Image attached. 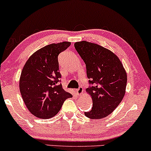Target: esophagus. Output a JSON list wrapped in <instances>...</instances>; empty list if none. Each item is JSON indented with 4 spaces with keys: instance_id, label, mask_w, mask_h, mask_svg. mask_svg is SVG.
I'll use <instances>...</instances> for the list:
<instances>
[{
    "instance_id": "esophagus-1",
    "label": "esophagus",
    "mask_w": 151,
    "mask_h": 151,
    "mask_svg": "<svg viewBox=\"0 0 151 151\" xmlns=\"http://www.w3.org/2000/svg\"><path fill=\"white\" fill-rule=\"evenodd\" d=\"M76 92H77L78 95H82L83 93V88L82 87H80L78 89H76Z\"/></svg>"
}]
</instances>
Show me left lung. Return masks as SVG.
<instances>
[{"label":"left lung","mask_w":151,"mask_h":151,"mask_svg":"<svg viewBox=\"0 0 151 151\" xmlns=\"http://www.w3.org/2000/svg\"><path fill=\"white\" fill-rule=\"evenodd\" d=\"M76 50L86 64L90 86L87 89L93 101L88 118L101 119L110 114L124 97L127 74L118 57L104 47L86 41L76 42Z\"/></svg>","instance_id":"obj_1"}]
</instances>
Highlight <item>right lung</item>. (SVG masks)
Wrapping results in <instances>:
<instances>
[{
    "mask_svg": "<svg viewBox=\"0 0 151 151\" xmlns=\"http://www.w3.org/2000/svg\"><path fill=\"white\" fill-rule=\"evenodd\" d=\"M64 42L43 47L30 57L23 66L19 89L27 108L40 119L55 116L66 99L71 98L60 83L58 55L70 46Z\"/></svg>",
    "mask_w": 151,
    "mask_h": 151,
    "instance_id": "add662e5",
    "label": "right lung"
}]
</instances>
